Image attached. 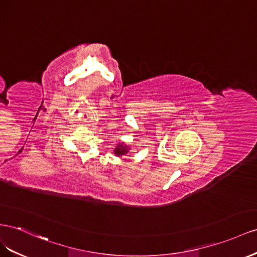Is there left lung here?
I'll return each mask as SVG.
<instances>
[{"instance_id":"8db88e82","label":"left lung","mask_w":257,"mask_h":257,"mask_svg":"<svg viewBox=\"0 0 257 257\" xmlns=\"http://www.w3.org/2000/svg\"><path fill=\"white\" fill-rule=\"evenodd\" d=\"M128 148H127V146H123V144H118V147L115 149V154L116 155H118V156H120V155H124V154H127L128 153Z\"/></svg>"}]
</instances>
